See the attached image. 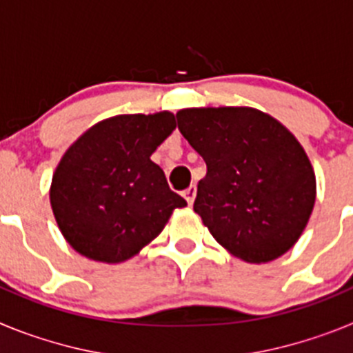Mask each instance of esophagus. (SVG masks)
Instances as JSON below:
<instances>
[{"label":"esophagus","mask_w":353,"mask_h":353,"mask_svg":"<svg viewBox=\"0 0 353 353\" xmlns=\"http://www.w3.org/2000/svg\"><path fill=\"white\" fill-rule=\"evenodd\" d=\"M183 198H185V201L189 205L194 203V198H196V185H191L189 189H185L183 191Z\"/></svg>","instance_id":"obj_1"}]
</instances>
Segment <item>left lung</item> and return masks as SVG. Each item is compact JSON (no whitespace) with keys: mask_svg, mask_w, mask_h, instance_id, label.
Returning a JSON list of instances; mask_svg holds the SVG:
<instances>
[{"mask_svg":"<svg viewBox=\"0 0 353 353\" xmlns=\"http://www.w3.org/2000/svg\"><path fill=\"white\" fill-rule=\"evenodd\" d=\"M176 120L207 164L194 212L212 236L248 263L283 256L301 239L316 199V176L297 138L245 105L180 109Z\"/></svg>","mask_w":353,"mask_h":353,"instance_id":"obj_1","label":"left lung"}]
</instances>
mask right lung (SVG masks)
<instances>
[{
	"label": "right lung",
	"mask_w": 353,
	"mask_h": 353,
	"mask_svg": "<svg viewBox=\"0 0 353 353\" xmlns=\"http://www.w3.org/2000/svg\"><path fill=\"white\" fill-rule=\"evenodd\" d=\"M176 127L174 114H118L83 132L52 174L49 199L74 251L102 263L136 256L185 199L152 161Z\"/></svg>",
	"instance_id": "obj_1"
}]
</instances>
